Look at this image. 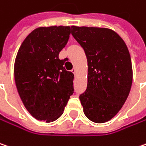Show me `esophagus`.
<instances>
[{
  "label": "esophagus",
  "instance_id": "1",
  "mask_svg": "<svg viewBox=\"0 0 146 146\" xmlns=\"http://www.w3.org/2000/svg\"><path fill=\"white\" fill-rule=\"evenodd\" d=\"M72 72H73L74 74H76V73H77V68H73V69H72Z\"/></svg>",
  "mask_w": 146,
  "mask_h": 146
}]
</instances>
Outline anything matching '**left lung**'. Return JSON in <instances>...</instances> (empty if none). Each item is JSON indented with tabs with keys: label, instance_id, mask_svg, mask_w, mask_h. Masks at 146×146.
<instances>
[{
	"label": "left lung",
	"instance_id": "8db88e82",
	"mask_svg": "<svg viewBox=\"0 0 146 146\" xmlns=\"http://www.w3.org/2000/svg\"><path fill=\"white\" fill-rule=\"evenodd\" d=\"M71 33L88 59V86L79 96L83 112L93 122H107L121 109L131 91L133 72L129 50L111 29L73 25Z\"/></svg>",
	"mask_w": 146,
	"mask_h": 146
}]
</instances>
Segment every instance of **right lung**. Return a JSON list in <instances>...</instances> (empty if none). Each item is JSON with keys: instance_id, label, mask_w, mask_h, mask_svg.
I'll return each instance as SVG.
<instances>
[{"instance_id": "1", "label": "right lung", "mask_w": 146, "mask_h": 146, "mask_svg": "<svg viewBox=\"0 0 146 146\" xmlns=\"http://www.w3.org/2000/svg\"><path fill=\"white\" fill-rule=\"evenodd\" d=\"M71 29L39 27L18 50L14 65L16 88L25 107L39 121L52 122L59 118L73 95L74 75L65 69V60L58 58Z\"/></svg>"}]
</instances>
